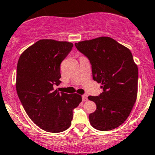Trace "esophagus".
<instances>
[{
	"instance_id": "34e87169",
	"label": "esophagus",
	"mask_w": 155,
	"mask_h": 155,
	"mask_svg": "<svg viewBox=\"0 0 155 155\" xmlns=\"http://www.w3.org/2000/svg\"><path fill=\"white\" fill-rule=\"evenodd\" d=\"M82 101H87V95H86V94L82 95Z\"/></svg>"
}]
</instances>
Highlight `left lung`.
I'll list each match as a JSON object with an SVG mask.
<instances>
[{"label":"left lung","instance_id":"left-lung-1","mask_svg":"<svg viewBox=\"0 0 155 155\" xmlns=\"http://www.w3.org/2000/svg\"><path fill=\"white\" fill-rule=\"evenodd\" d=\"M88 58L93 79L101 83L104 91L89 96L97 109L89 115L91 124L98 130H111L129 116L137 97L138 68L132 53L116 40L101 37L75 43Z\"/></svg>","mask_w":155,"mask_h":155}]
</instances>
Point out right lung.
<instances>
[{
	"mask_svg": "<svg viewBox=\"0 0 155 155\" xmlns=\"http://www.w3.org/2000/svg\"><path fill=\"white\" fill-rule=\"evenodd\" d=\"M73 46L69 42L40 40L25 50L18 59V98L33 122L47 132L68 129L73 109L82 102L81 95L54 89L61 82V63Z\"/></svg>",
	"mask_w": 155,
	"mask_h": 155,
	"instance_id": "add662e5",
	"label": "right lung"
}]
</instances>
